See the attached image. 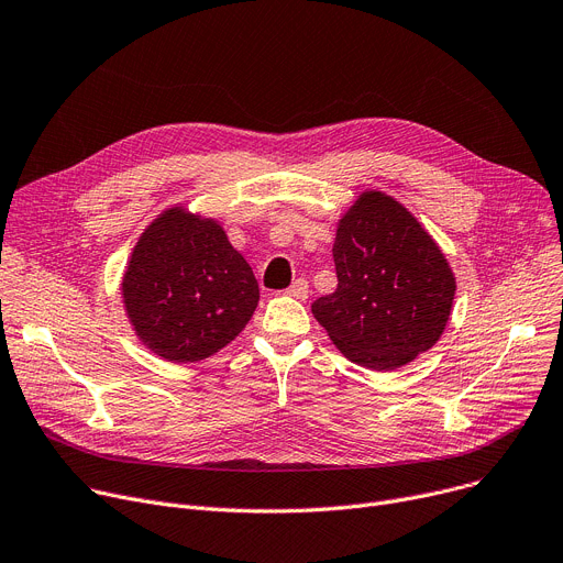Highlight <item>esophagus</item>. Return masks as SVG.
Here are the masks:
<instances>
[{
    "label": "esophagus",
    "mask_w": 563,
    "mask_h": 563,
    "mask_svg": "<svg viewBox=\"0 0 563 563\" xmlns=\"http://www.w3.org/2000/svg\"><path fill=\"white\" fill-rule=\"evenodd\" d=\"M287 294L294 296V298H298V301H306V298H308V280H303V278L294 280V283L289 285Z\"/></svg>",
    "instance_id": "1"
}]
</instances>
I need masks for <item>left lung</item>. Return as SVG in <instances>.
I'll list each match as a JSON object with an SVG mask.
<instances>
[{
  "mask_svg": "<svg viewBox=\"0 0 563 563\" xmlns=\"http://www.w3.org/2000/svg\"><path fill=\"white\" fill-rule=\"evenodd\" d=\"M336 289L314 319L351 362L394 371L432 349L451 319L455 274L432 235L400 201L364 190L336 221Z\"/></svg>",
  "mask_w": 563,
  "mask_h": 563,
  "instance_id": "left-lung-1",
  "label": "left lung"
}]
</instances>
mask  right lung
Wrapping results in <instances>:
<instances>
[{
	"instance_id": "right-lung-1",
	"label": "right lung",
	"mask_w": 563,
	"mask_h": 563,
	"mask_svg": "<svg viewBox=\"0 0 563 563\" xmlns=\"http://www.w3.org/2000/svg\"><path fill=\"white\" fill-rule=\"evenodd\" d=\"M120 291L137 340L176 364L201 362L229 346L260 301L249 262L221 223L183 203L142 231Z\"/></svg>"
}]
</instances>
